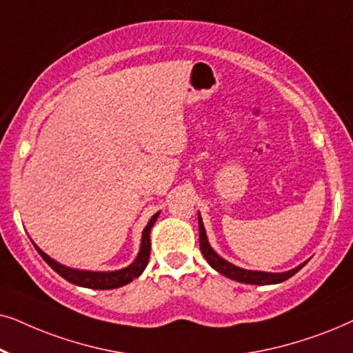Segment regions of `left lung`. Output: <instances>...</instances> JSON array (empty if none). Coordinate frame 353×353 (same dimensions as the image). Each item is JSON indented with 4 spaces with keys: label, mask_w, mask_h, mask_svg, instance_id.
I'll return each mask as SVG.
<instances>
[{
    "label": "left lung",
    "mask_w": 353,
    "mask_h": 353,
    "mask_svg": "<svg viewBox=\"0 0 353 353\" xmlns=\"http://www.w3.org/2000/svg\"><path fill=\"white\" fill-rule=\"evenodd\" d=\"M199 245H201V252L204 255L207 262L216 272L223 274V276L234 279V281L244 283V284H260V286H265V284H278L283 283L289 279L291 276H294L299 270H301L303 265H299V267L289 270V272H283V273H268V272H252V270H244L236 267V265L226 262L225 259H221L219 254L215 252L214 249L210 248L209 239H207L205 234V228L204 223H202V219L199 215Z\"/></svg>",
    "instance_id": "obj_1"
}]
</instances>
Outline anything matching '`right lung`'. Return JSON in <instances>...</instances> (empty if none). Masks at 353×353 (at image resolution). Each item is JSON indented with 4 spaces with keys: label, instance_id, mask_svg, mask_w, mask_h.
Instances as JSON below:
<instances>
[{
    "label": "right lung",
    "instance_id": "add662e5",
    "mask_svg": "<svg viewBox=\"0 0 353 353\" xmlns=\"http://www.w3.org/2000/svg\"><path fill=\"white\" fill-rule=\"evenodd\" d=\"M159 214H161V212L154 214L151 216V220H149V223L146 225V228L143 230L141 248H139L137 259H134L133 263H130L128 267L117 270V272H86V270L69 268L65 267V265H61L59 262H56V260H52L50 255L43 252L37 244L33 245H35V249L38 250V254L41 255L43 260H45L57 274H61V276L67 279L69 283L90 289H115L132 283L133 279L138 278L139 274L144 272V268H146V265L149 262V255H151V236L149 234H151V228L154 223H156Z\"/></svg>",
    "mask_w": 353,
    "mask_h": 353
}]
</instances>
